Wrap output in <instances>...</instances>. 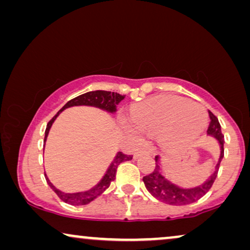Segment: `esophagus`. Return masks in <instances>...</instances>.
Here are the masks:
<instances>
[{
  "instance_id": "34e87169",
  "label": "esophagus",
  "mask_w": 250,
  "mask_h": 250,
  "mask_svg": "<svg viewBox=\"0 0 250 250\" xmlns=\"http://www.w3.org/2000/svg\"><path fill=\"white\" fill-rule=\"evenodd\" d=\"M142 155H149V151H148V150H146V149L138 150V151L134 153V158H138V157L142 156Z\"/></svg>"
}]
</instances>
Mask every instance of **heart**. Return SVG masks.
Returning a JSON list of instances; mask_svg holds the SVG:
<instances>
[{"instance_id": "heart-1", "label": "heart", "mask_w": 250, "mask_h": 250, "mask_svg": "<svg viewBox=\"0 0 250 250\" xmlns=\"http://www.w3.org/2000/svg\"><path fill=\"white\" fill-rule=\"evenodd\" d=\"M127 127L133 135L141 132L158 134L163 146L175 148L199 134L207 124L208 114L203 104L174 94L158 95L135 104Z\"/></svg>"}]
</instances>
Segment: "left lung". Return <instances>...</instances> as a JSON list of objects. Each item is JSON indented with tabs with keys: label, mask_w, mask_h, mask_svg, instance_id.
Segmentation results:
<instances>
[{
	"label": "left lung",
	"mask_w": 250,
	"mask_h": 250,
	"mask_svg": "<svg viewBox=\"0 0 250 250\" xmlns=\"http://www.w3.org/2000/svg\"><path fill=\"white\" fill-rule=\"evenodd\" d=\"M209 114V126H208L207 133L209 135L215 136L218 140L221 145V156L218 159V163L215 168V172L211 174V176L208 179L206 182L197 188H192V189H182V188L175 186L170 181L165 179L160 173V167L158 164V156H156V167L153 172L149 175L143 176V182L146 190L152 194L157 199L163 201V203L174 205V206H181V205H188L194 201L199 200L201 197H204L209 189L213 186L217 177L218 168H220L221 160L224 156V135L222 134L220 122L216 116L213 112L208 110Z\"/></svg>",
	"instance_id": "left-lung-1"
}]
</instances>
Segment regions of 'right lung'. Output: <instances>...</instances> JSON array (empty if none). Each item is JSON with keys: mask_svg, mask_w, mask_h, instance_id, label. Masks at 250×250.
Segmentation results:
<instances>
[{"mask_svg": "<svg viewBox=\"0 0 250 250\" xmlns=\"http://www.w3.org/2000/svg\"><path fill=\"white\" fill-rule=\"evenodd\" d=\"M125 98V95H122L117 93V92H109V91H91L87 93L81 94L78 97L71 99L57 112L56 116L47 123L46 129H45V138H44V142H45L46 136L49 134V131L51 128V125L54 122V119L57 118V116L60 114L63 109L73 107V105H92V107H97L104 110H107L109 112H115L116 111V105L121 102L123 99ZM133 158V155H126L124 152H118L117 156L115 157L114 162L111 163V165L109 166L107 173L104 174V179L99 182L98 186H95L93 189L85 191V192H77V193H64L62 191L58 190L52 183L50 182L49 179L46 177V174H44L47 184H49L51 189L57 193V196L60 198L61 200L64 203L74 205V206H80V205H86L91 203L92 200H94L95 198L100 196L108 189L109 186L116 177V169H117L118 165L126 160H131Z\"/></svg>", "mask_w": 250, "mask_h": 250, "instance_id": "obj_1", "label": "right lung"}]
</instances>
